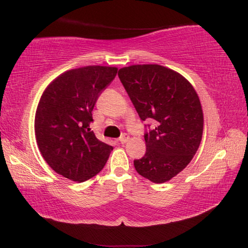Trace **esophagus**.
Listing matches in <instances>:
<instances>
[{
	"instance_id": "obj_1",
	"label": "esophagus",
	"mask_w": 248,
	"mask_h": 248,
	"mask_svg": "<svg viewBox=\"0 0 248 248\" xmlns=\"http://www.w3.org/2000/svg\"><path fill=\"white\" fill-rule=\"evenodd\" d=\"M129 140V136H128V134H125V133H124L123 134V136H121L120 138H119V139H118V141L120 142V143H125V142H127Z\"/></svg>"
}]
</instances>
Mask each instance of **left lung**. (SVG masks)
Wrapping results in <instances>:
<instances>
[{"mask_svg":"<svg viewBox=\"0 0 248 248\" xmlns=\"http://www.w3.org/2000/svg\"><path fill=\"white\" fill-rule=\"evenodd\" d=\"M118 77L141 120L155 124L144 133L146 152L134 159V167L151 182L165 183L189 164L200 145L203 114L198 95L183 75L158 64L125 66Z\"/></svg>","mask_w":248,"mask_h":248,"instance_id":"1","label":"left lung"}]
</instances>
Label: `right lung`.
Segmentation results:
<instances>
[{"instance_id":"1","label":"right lung","mask_w":248,"mask_h":248,"mask_svg":"<svg viewBox=\"0 0 248 248\" xmlns=\"http://www.w3.org/2000/svg\"><path fill=\"white\" fill-rule=\"evenodd\" d=\"M114 66L89 65L66 71L41 95L35 117V133L41 155L63 177L85 182L106 164L112 146L91 131L94 106L115 78Z\"/></svg>"}]
</instances>
